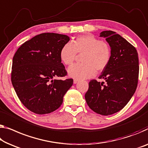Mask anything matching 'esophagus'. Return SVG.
<instances>
[{
    "mask_svg": "<svg viewBox=\"0 0 148 148\" xmlns=\"http://www.w3.org/2000/svg\"><path fill=\"white\" fill-rule=\"evenodd\" d=\"M79 80H76V79H74V84H76L77 82H78Z\"/></svg>",
    "mask_w": 148,
    "mask_h": 148,
    "instance_id": "obj_1",
    "label": "esophagus"
}]
</instances>
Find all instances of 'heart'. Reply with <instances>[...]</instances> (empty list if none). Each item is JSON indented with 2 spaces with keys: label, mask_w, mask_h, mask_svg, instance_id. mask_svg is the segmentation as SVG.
<instances>
[{
  "label": "heart",
  "mask_w": 148,
  "mask_h": 148,
  "mask_svg": "<svg viewBox=\"0 0 148 148\" xmlns=\"http://www.w3.org/2000/svg\"><path fill=\"white\" fill-rule=\"evenodd\" d=\"M77 54L82 55V63L76 64L68 68V74L77 80L90 78L97 72H102L108 66L112 57L109 44L96 38L92 34L76 37L72 43H66L60 52L61 61L66 66H71Z\"/></svg>",
  "instance_id": "heart-1"
}]
</instances>
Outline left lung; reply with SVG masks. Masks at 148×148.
I'll return each instance as SVG.
<instances>
[{
	"mask_svg": "<svg viewBox=\"0 0 148 148\" xmlns=\"http://www.w3.org/2000/svg\"><path fill=\"white\" fill-rule=\"evenodd\" d=\"M111 47L108 66L99 78L92 80L85 94L90 108L97 114L108 116L123 109L130 100L138 86L139 61L136 48L120 35L112 30L100 33Z\"/></svg>",
	"mask_w": 148,
	"mask_h": 148,
	"instance_id": "8db88e82",
	"label": "left lung"
}]
</instances>
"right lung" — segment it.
<instances>
[{
  "mask_svg": "<svg viewBox=\"0 0 148 148\" xmlns=\"http://www.w3.org/2000/svg\"><path fill=\"white\" fill-rule=\"evenodd\" d=\"M69 37L42 33L26 41L12 59L11 82L19 100L30 111L49 114L57 110L73 84V79H57L67 75L60 52Z\"/></svg>",
  "mask_w": 148,
  "mask_h": 148,
  "instance_id": "obj_1",
  "label": "right lung"
}]
</instances>
